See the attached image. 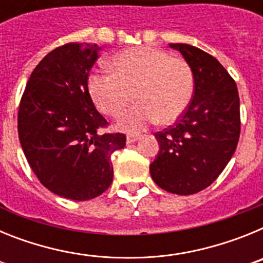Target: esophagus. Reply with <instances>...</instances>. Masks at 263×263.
<instances>
[{
	"label": "esophagus",
	"instance_id": "obj_1",
	"mask_svg": "<svg viewBox=\"0 0 263 263\" xmlns=\"http://www.w3.org/2000/svg\"><path fill=\"white\" fill-rule=\"evenodd\" d=\"M138 139H139V136H137V134H127L126 136L127 143H133L136 142V141H138Z\"/></svg>",
	"mask_w": 263,
	"mask_h": 263
}]
</instances>
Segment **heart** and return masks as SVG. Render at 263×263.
I'll list each match as a JSON object with an SVG mask.
<instances>
[{
  "mask_svg": "<svg viewBox=\"0 0 263 263\" xmlns=\"http://www.w3.org/2000/svg\"><path fill=\"white\" fill-rule=\"evenodd\" d=\"M111 73H93L89 93L100 110L118 117L132 100L136 105L118 121L127 132H139L159 121L173 124L187 110L194 97L195 76L183 58L153 47L122 51L109 60Z\"/></svg>",
  "mask_w": 263,
  "mask_h": 263,
  "instance_id": "b5f03b06",
  "label": "heart"
}]
</instances>
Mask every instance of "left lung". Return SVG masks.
<instances>
[{"mask_svg": "<svg viewBox=\"0 0 263 263\" xmlns=\"http://www.w3.org/2000/svg\"><path fill=\"white\" fill-rule=\"evenodd\" d=\"M194 71L195 92L173 126L155 133L159 152L150 164L162 190L192 195L212 184L234 154L240 138V97L227 69L205 51L170 43Z\"/></svg>", "mask_w": 263, "mask_h": 263, "instance_id": "left-lung-1", "label": "left lung"}]
</instances>
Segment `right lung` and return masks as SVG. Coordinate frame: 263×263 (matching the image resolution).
<instances>
[{"instance_id":"1","label":"right lung","mask_w":263,"mask_h":263,"mask_svg":"<svg viewBox=\"0 0 263 263\" xmlns=\"http://www.w3.org/2000/svg\"><path fill=\"white\" fill-rule=\"evenodd\" d=\"M101 47L67 43L34 68L18 110L22 150L39 182L66 199L100 196L113 182L110 155L125 134H101L106 120L96 110L88 75Z\"/></svg>"}]
</instances>
